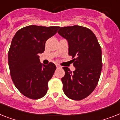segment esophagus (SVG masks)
Returning <instances> with one entry per match:
<instances>
[{
    "mask_svg": "<svg viewBox=\"0 0 120 120\" xmlns=\"http://www.w3.org/2000/svg\"><path fill=\"white\" fill-rule=\"evenodd\" d=\"M56 67H57V68H58V69H60V68H61V66H60V65H59V64H56Z\"/></svg>",
    "mask_w": 120,
    "mask_h": 120,
    "instance_id": "1",
    "label": "esophagus"
}]
</instances>
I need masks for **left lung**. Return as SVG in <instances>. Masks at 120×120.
Here are the masks:
<instances>
[{
    "label": "left lung",
    "mask_w": 120,
    "mask_h": 120,
    "mask_svg": "<svg viewBox=\"0 0 120 120\" xmlns=\"http://www.w3.org/2000/svg\"><path fill=\"white\" fill-rule=\"evenodd\" d=\"M58 32L68 41L69 54L74 58L75 67L73 72L62 67L64 93L71 99H83L94 90L99 80L102 67L101 46L94 34L85 27H62Z\"/></svg>",
    "instance_id": "left-lung-1"
}]
</instances>
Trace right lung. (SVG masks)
<instances>
[{"label":"right lung","mask_w":120,"mask_h":120,"mask_svg":"<svg viewBox=\"0 0 120 120\" xmlns=\"http://www.w3.org/2000/svg\"><path fill=\"white\" fill-rule=\"evenodd\" d=\"M60 27H24L16 32L11 41L8 61L11 79L21 93L31 99L43 98L56 67L53 62L40 63L39 53L45 51V42Z\"/></svg>","instance_id":"add662e5"}]
</instances>
